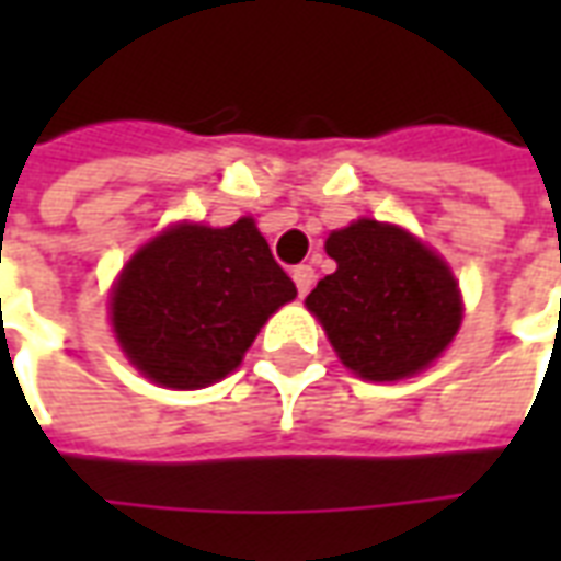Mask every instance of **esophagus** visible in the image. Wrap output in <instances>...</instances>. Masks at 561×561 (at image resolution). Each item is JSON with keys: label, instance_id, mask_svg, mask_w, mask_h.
<instances>
[{"label": "esophagus", "instance_id": "1", "mask_svg": "<svg viewBox=\"0 0 561 561\" xmlns=\"http://www.w3.org/2000/svg\"><path fill=\"white\" fill-rule=\"evenodd\" d=\"M294 282H297V291L300 297L312 291V285H316V270L309 267V264H300V267H294Z\"/></svg>", "mask_w": 561, "mask_h": 561}]
</instances>
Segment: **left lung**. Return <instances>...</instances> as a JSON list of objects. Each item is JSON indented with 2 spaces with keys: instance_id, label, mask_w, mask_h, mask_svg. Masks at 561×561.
Segmentation results:
<instances>
[{
  "instance_id": "8db88e82",
  "label": "left lung",
  "mask_w": 561,
  "mask_h": 561,
  "mask_svg": "<svg viewBox=\"0 0 561 561\" xmlns=\"http://www.w3.org/2000/svg\"><path fill=\"white\" fill-rule=\"evenodd\" d=\"M336 273L306 309L354 376L400 381L445 352L462 321L457 279L433 249L397 225L357 219L328 237Z\"/></svg>"
}]
</instances>
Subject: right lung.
<instances>
[{"instance_id":"obj_1","label":"right lung","mask_w":561,"mask_h":561,"mask_svg":"<svg viewBox=\"0 0 561 561\" xmlns=\"http://www.w3.org/2000/svg\"><path fill=\"white\" fill-rule=\"evenodd\" d=\"M297 297L252 219L173 225L131 255L111 324L131 364L161 388L197 390L233 373L257 330Z\"/></svg>"}]
</instances>
